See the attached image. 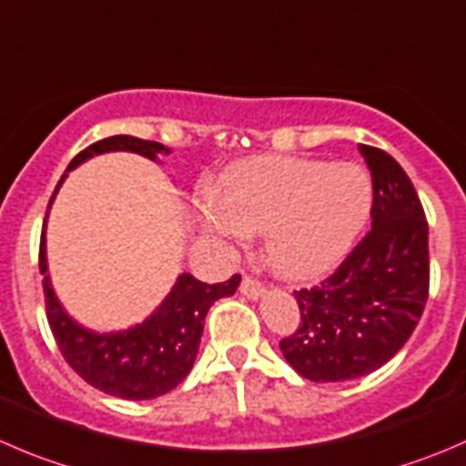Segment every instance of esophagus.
<instances>
[{
	"instance_id": "34e87169",
	"label": "esophagus",
	"mask_w": 466,
	"mask_h": 466,
	"mask_svg": "<svg viewBox=\"0 0 466 466\" xmlns=\"http://www.w3.org/2000/svg\"><path fill=\"white\" fill-rule=\"evenodd\" d=\"M264 284L261 282H257V279H252V278H243V282H241V293L246 298H250V300H257V298H261L264 296Z\"/></svg>"
}]
</instances>
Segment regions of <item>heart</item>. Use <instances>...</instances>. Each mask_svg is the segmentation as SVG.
Instances as JSON below:
<instances>
[{"label": "heart", "instance_id": "1", "mask_svg": "<svg viewBox=\"0 0 466 466\" xmlns=\"http://www.w3.org/2000/svg\"><path fill=\"white\" fill-rule=\"evenodd\" d=\"M371 179L355 164L257 157L205 196L198 218L209 234L248 241L264 232L270 268L287 279H314L346 257L371 211Z\"/></svg>", "mask_w": 466, "mask_h": 466}]
</instances>
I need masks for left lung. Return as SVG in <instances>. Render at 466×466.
<instances>
[{
  "label": "left lung",
  "mask_w": 466,
  "mask_h": 466,
  "mask_svg": "<svg viewBox=\"0 0 466 466\" xmlns=\"http://www.w3.org/2000/svg\"><path fill=\"white\" fill-rule=\"evenodd\" d=\"M373 177L371 232L314 289L296 291L300 325L279 341L284 360L311 382L355 380L390 362L428 300V223L399 161L360 146Z\"/></svg>",
  "instance_id": "1"
}]
</instances>
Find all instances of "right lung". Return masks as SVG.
<instances>
[{
  "instance_id": "right-lung-1",
  "label": "right lung",
  "mask_w": 466,
  "mask_h": 466,
  "mask_svg": "<svg viewBox=\"0 0 466 466\" xmlns=\"http://www.w3.org/2000/svg\"><path fill=\"white\" fill-rule=\"evenodd\" d=\"M106 152H134L152 161H157L159 155H170L168 147L161 143L137 137H111L93 143L70 161L49 207L70 170ZM47 216L43 228H47ZM38 264L49 328L66 362L95 390L127 400H150L168 394L188 376L200 348L207 311L218 298L232 296L241 284V275H232L228 282L205 284L193 275L182 273L164 302L143 323L118 332H95L76 323L54 293L47 270L45 229L40 237Z\"/></svg>"
}]
</instances>
